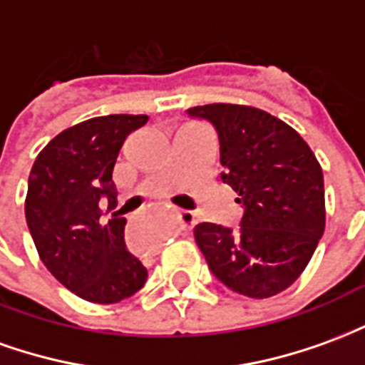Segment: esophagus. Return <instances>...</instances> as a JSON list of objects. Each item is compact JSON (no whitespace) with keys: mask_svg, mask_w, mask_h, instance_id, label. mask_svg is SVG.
Returning a JSON list of instances; mask_svg holds the SVG:
<instances>
[{"mask_svg":"<svg viewBox=\"0 0 365 365\" xmlns=\"http://www.w3.org/2000/svg\"><path fill=\"white\" fill-rule=\"evenodd\" d=\"M180 221H182L183 229H191L193 225H197V215L193 211H182L180 213Z\"/></svg>","mask_w":365,"mask_h":365,"instance_id":"1","label":"esophagus"}]
</instances>
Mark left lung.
<instances>
[{
    "mask_svg": "<svg viewBox=\"0 0 365 365\" xmlns=\"http://www.w3.org/2000/svg\"><path fill=\"white\" fill-rule=\"evenodd\" d=\"M187 115L215 127L222 182L245 207L237 230L199 222V250L229 289L274 297L303 274L324 232L321 164L295 128L250 105H199Z\"/></svg>",
    "mask_w": 365,
    "mask_h": 365,
    "instance_id": "1",
    "label": "left lung"
}]
</instances>
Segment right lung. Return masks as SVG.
Instances as JSON below:
<instances>
[{
	"instance_id": "1",
	"label": "right lung",
	"mask_w": 365,
	"mask_h": 365,
	"mask_svg": "<svg viewBox=\"0 0 365 365\" xmlns=\"http://www.w3.org/2000/svg\"><path fill=\"white\" fill-rule=\"evenodd\" d=\"M146 115H105L62 130L36 156L25 217L36 252L66 289L90 303L111 305L135 295L148 277L125 245L127 219L117 205L113 168L127 136Z\"/></svg>"
}]
</instances>
